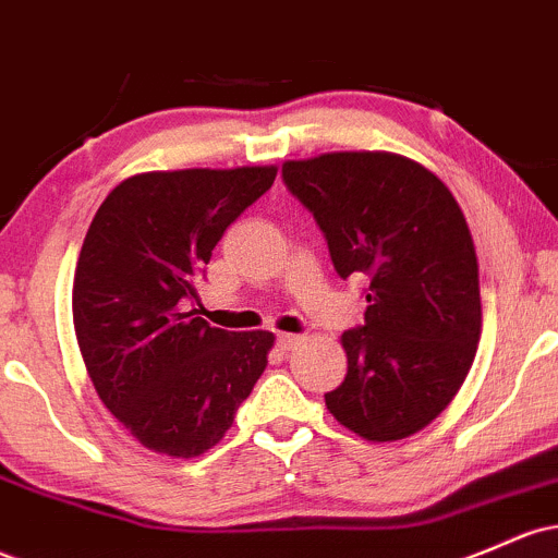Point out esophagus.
I'll return each mask as SVG.
<instances>
[{
  "mask_svg": "<svg viewBox=\"0 0 558 558\" xmlns=\"http://www.w3.org/2000/svg\"><path fill=\"white\" fill-rule=\"evenodd\" d=\"M299 341H302V336H296V333H278V347L283 349V352H291Z\"/></svg>",
  "mask_w": 558,
  "mask_h": 558,
  "instance_id": "34e87169",
  "label": "esophagus"
}]
</instances>
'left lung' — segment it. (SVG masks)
<instances>
[{"instance_id":"1","label":"left lung","mask_w":558,"mask_h":558,"mask_svg":"<svg viewBox=\"0 0 558 558\" xmlns=\"http://www.w3.org/2000/svg\"><path fill=\"white\" fill-rule=\"evenodd\" d=\"M341 278H363L365 323L344 330L333 418L371 442L432 424L461 389L482 333L480 265L461 206L437 174L384 150L283 163Z\"/></svg>"}]
</instances>
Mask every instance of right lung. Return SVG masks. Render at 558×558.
I'll return each mask as SVG.
<instances>
[{"label":"right lung","mask_w":558,"mask_h":558,"mask_svg":"<svg viewBox=\"0 0 558 558\" xmlns=\"http://www.w3.org/2000/svg\"><path fill=\"white\" fill-rule=\"evenodd\" d=\"M275 167L145 171L92 219L73 275V328L106 405L140 445L206 452L267 368L269 330L211 328L195 278L225 230L272 187Z\"/></svg>","instance_id":"obj_1"}]
</instances>
